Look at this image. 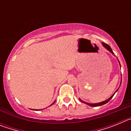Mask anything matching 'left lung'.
Masks as SVG:
<instances>
[{"mask_svg":"<svg viewBox=\"0 0 131 131\" xmlns=\"http://www.w3.org/2000/svg\"><path fill=\"white\" fill-rule=\"evenodd\" d=\"M102 45H103V46H104V47L105 48H106V49H107V50H108L111 53H112V54H114V53H113V51H112V48H111V47H110V46H109L108 45H107V44L104 43V42H102ZM119 64H120V63H119ZM118 89H117V91H118ZM115 93L113 94V95H112V96L110 97V98H108V99H107V100H105V101H104V102H100V103H97V104H89V103L84 102L82 101V100H81V99H80V101H81L82 102H83V103H85V104H86L89 105V106H94V107H96V106H102V105H104V104H106V103H107V102H108L110 101V100L111 99H112V98H113V95H114V94H115Z\"/></svg>","mask_w":131,"mask_h":131,"instance_id":"8db88e82","label":"left lung"}]
</instances>
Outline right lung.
Wrapping results in <instances>:
<instances>
[{"instance_id": "right-lung-1", "label": "right lung", "mask_w": 131, "mask_h": 131, "mask_svg": "<svg viewBox=\"0 0 131 131\" xmlns=\"http://www.w3.org/2000/svg\"><path fill=\"white\" fill-rule=\"evenodd\" d=\"M54 103H53V104H54Z\"/></svg>"}]
</instances>
